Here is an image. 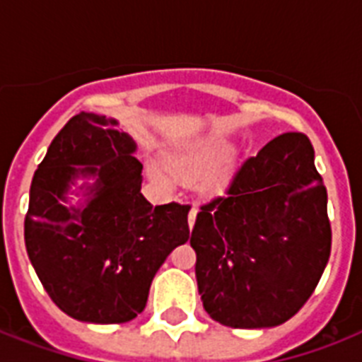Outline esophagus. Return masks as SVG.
<instances>
[{
  "label": "esophagus",
  "instance_id": "obj_1",
  "mask_svg": "<svg viewBox=\"0 0 362 362\" xmlns=\"http://www.w3.org/2000/svg\"><path fill=\"white\" fill-rule=\"evenodd\" d=\"M195 218H197V206L193 204L192 209H189V214H187V223H189V229L195 226Z\"/></svg>",
  "mask_w": 362,
  "mask_h": 362
}]
</instances>
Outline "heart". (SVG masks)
Segmentation results:
<instances>
[{"label": "heart", "instance_id": "heart-1", "mask_svg": "<svg viewBox=\"0 0 362 362\" xmlns=\"http://www.w3.org/2000/svg\"><path fill=\"white\" fill-rule=\"evenodd\" d=\"M227 152V146L223 142L210 141L204 142L201 146L193 148L189 152L178 153L175 159H173V169L182 176H197L201 175L203 170L210 169L212 165L218 163ZM153 176L158 180L169 184L173 180V176L167 173V170L159 169V167H153L152 169ZM227 178H229V167L226 163L218 165L212 170H209L206 175L203 176V186L206 189H220V187L226 186Z\"/></svg>", "mask_w": 362, "mask_h": 362}]
</instances>
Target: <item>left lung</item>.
<instances>
[{
    "instance_id": "8db88e82",
    "label": "left lung",
    "mask_w": 362,
    "mask_h": 362,
    "mask_svg": "<svg viewBox=\"0 0 362 362\" xmlns=\"http://www.w3.org/2000/svg\"><path fill=\"white\" fill-rule=\"evenodd\" d=\"M327 187L304 133H284L247 158L226 195L201 204L189 244L204 310L233 329L291 320L331 255Z\"/></svg>"
}]
</instances>
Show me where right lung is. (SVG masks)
Here are the masks:
<instances>
[{"instance_id":"1","label":"right lung","mask_w":362,"mask_h":362,"mask_svg":"<svg viewBox=\"0 0 362 362\" xmlns=\"http://www.w3.org/2000/svg\"><path fill=\"white\" fill-rule=\"evenodd\" d=\"M133 152L115 120L81 112L54 136L31 180L25 250L48 297L73 320H135L159 267L189 238L192 206L148 203ZM76 175H95L96 184L86 207L67 209L61 201Z\"/></svg>"}]
</instances>
